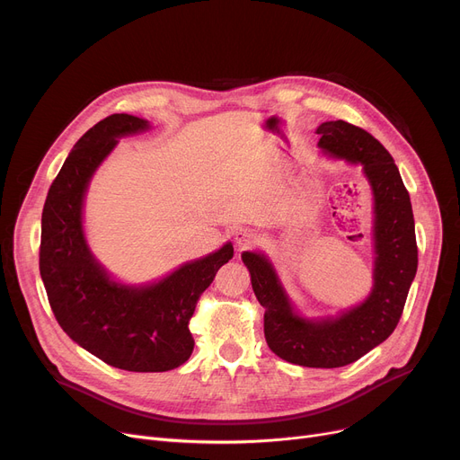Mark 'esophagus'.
<instances>
[{
  "instance_id": "34e87169",
  "label": "esophagus",
  "mask_w": 460,
  "mask_h": 460,
  "mask_svg": "<svg viewBox=\"0 0 460 460\" xmlns=\"http://www.w3.org/2000/svg\"><path fill=\"white\" fill-rule=\"evenodd\" d=\"M257 238H259V234L253 229H248V227H240V229L234 231V243L240 248H248V246L255 244Z\"/></svg>"
}]
</instances>
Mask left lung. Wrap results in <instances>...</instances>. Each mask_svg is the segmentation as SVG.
<instances>
[{"label": "left lung", "mask_w": 460, "mask_h": 460, "mask_svg": "<svg viewBox=\"0 0 460 460\" xmlns=\"http://www.w3.org/2000/svg\"><path fill=\"white\" fill-rule=\"evenodd\" d=\"M317 134L326 155L361 164L371 182L376 253L371 295L337 317L302 319L267 257L244 252L243 261L264 307V337L270 350L296 366L333 369L352 364L392 335L418 270V244L408 190L384 145L347 120H326Z\"/></svg>", "instance_id": "8db88e82"}]
</instances>
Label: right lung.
I'll return each mask as SVG.
<instances>
[{
	"label": "right lung",
	"mask_w": 460,
	"mask_h": 460,
	"mask_svg": "<svg viewBox=\"0 0 460 460\" xmlns=\"http://www.w3.org/2000/svg\"><path fill=\"white\" fill-rule=\"evenodd\" d=\"M147 128V120L113 113L76 141L44 201L39 269L54 317L72 341L111 367L162 373L190 358V319L233 246L227 243L147 287L119 285L94 261L82 231L87 184L117 137Z\"/></svg>",
	"instance_id": "1"
}]
</instances>
